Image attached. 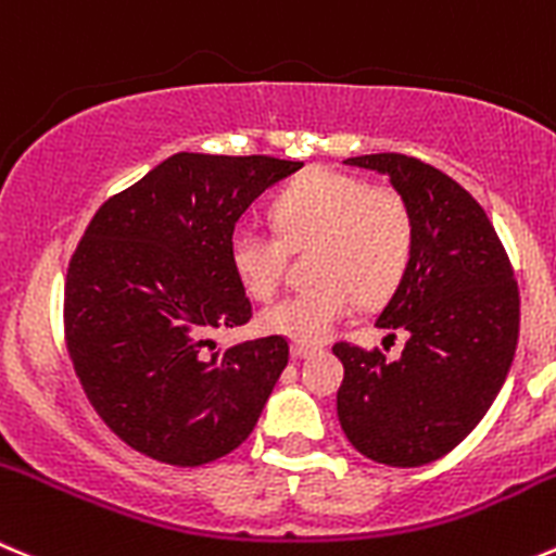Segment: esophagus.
<instances>
[{
	"instance_id": "obj_1",
	"label": "esophagus",
	"mask_w": 556,
	"mask_h": 556,
	"mask_svg": "<svg viewBox=\"0 0 556 556\" xmlns=\"http://www.w3.org/2000/svg\"><path fill=\"white\" fill-rule=\"evenodd\" d=\"M321 346H314V343H292L294 357H311V354L319 352Z\"/></svg>"
}]
</instances>
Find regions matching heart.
<instances>
[{
  "mask_svg": "<svg viewBox=\"0 0 556 556\" xmlns=\"http://www.w3.org/2000/svg\"><path fill=\"white\" fill-rule=\"evenodd\" d=\"M269 224L237 229L229 262L248 298L269 300L281 287L287 251H308L314 283L262 311L258 325L294 343H319L352 311L354 298L379 305L412 267L417 224L406 195L354 174L308 168L269 199Z\"/></svg>",
  "mask_w": 556,
  "mask_h": 556,
  "instance_id": "b5f03b06",
  "label": "heart"
}]
</instances>
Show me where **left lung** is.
<instances>
[{"label":"left lung","instance_id":"left-lung-1","mask_svg":"<svg viewBox=\"0 0 556 556\" xmlns=\"http://www.w3.org/2000/svg\"><path fill=\"white\" fill-rule=\"evenodd\" d=\"M346 163L388 174L412 204L417 245L377 319L409 336L399 361L332 346L343 363L338 420L371 462L422 467L467 440L494 404L519 341V283L485 210L456 179L399 152Z\"/></svg>","mask_w":556,"mask_h":556}]
</instances>
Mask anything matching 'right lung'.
<instances>
[{
    "label": "right lung",
    "instance_id": "obj_1",
    "mask_svg": "<svg viewBox=\"0 0 556 556\" xmlns=\"http://www.w3.org/2000/svg\"><path fill=\"white\" fill-rule=\"evenodd\" d=\"M300 166L177 152L89 220L67 267L65 341L89 404L134 451L202 467L256 426L287 338L220 352L213 336L253 316L229 262L235 224Z\"/></svg>",
    "mask_w": 556,
    "mask_h": 556
}]
</instances>
